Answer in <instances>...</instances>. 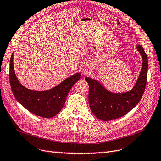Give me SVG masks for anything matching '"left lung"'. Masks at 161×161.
<instances>
[{
    "label": "left lung",
    "mask_w": 161,
    "mask_h": 161,
    "mask_svg": "<svg viewBox=\"0 0 161 161\" xmlns=\"http://www.w3.org/2000/svg\"><path fill=\"white\" fill-rule=\"evenodd\" d=\"M137 49L142 57V68L138 81L130 91L125 93H112L97 81L85 78L89 86L90 108L99 119L109 121L121 118L132 109L142 98L147 82L148 62L142 46L138 45Z\"/></svg>",
    "instance_id": "left-lung-1"
}]
</instances>
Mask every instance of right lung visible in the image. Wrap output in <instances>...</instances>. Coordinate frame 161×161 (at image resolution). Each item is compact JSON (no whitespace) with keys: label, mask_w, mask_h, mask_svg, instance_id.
Segmentation results:
<instances>
[{"label":"right lung","mask_w":161,"mask_h":161,"mask_svg":"<svg viewBox=\"0 0 161 161\" xmlns=\"http://www.w3.org/2000/svg\"><path fill=\"white\" fill-rule=\"evenodd\" d=\"M80 77V73H77L48 91L30 90L21 85L17 79L13 67V54L10 59L9 80L14 97L29 111L42 118H52L59 113L69 91Z\"/></svg>","instance_id":"obj_1"}]
</instances>
